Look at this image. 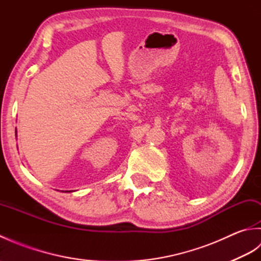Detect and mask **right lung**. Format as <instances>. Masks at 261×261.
<instances>
[{"label": "right lung", "mask_w": 261, "mask_h": 261, "mask_svg": "<svg viewBox=\"0 0 261 261\" xmlns=\"http://www.w3.org/2000/svg\"><path fill=\"white\" fill-rule=\"evenodd\" d=\"M15 134H16V131H15Z\"/></svg>", "instance_id": "1"}]
</instances>
